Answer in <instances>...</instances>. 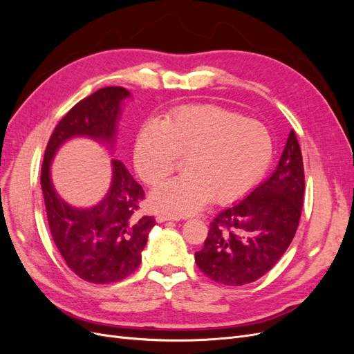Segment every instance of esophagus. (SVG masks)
<instances>
[{"instance_id": "esophagus-1", "label": "esophagus", "mask_w": 354, "mask_h": 354, "mask_svg": "<svg viewBox=\"0 0 354 354\" xmlns=\"http://www.w3.org/2000/svg\"><path fill=\"white\" fill-rule=\"evenodd\" d=\"M169 220H177V217H171V216H165V214H159V216H156V221L158 223H165V221H169Z\"/></svg>"}]
</instances>
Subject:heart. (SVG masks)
Masks as SVG:
<instances>
[{"mask_svg":"<svg viewBox=\"0 0 354 354\" xmlns=\"http://www.w3.org/2000/svg\"><path fill=\"white\" fill-rule=\"evenodd\" d=\"M273 155L272 136L255 120L214 104L187 106L149 121L134 142V168L146 185L159 186L183 160L180 178L155 189L149 202L160 212L187 216L209 198H238L259 180Z\"/></svg>","mask_w":354,"mask_h":354,"instance_id":"1","label":"heart"}]
</instances>
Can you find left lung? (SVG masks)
Listing matches in <instances>:
<instances>
[{"label": "left lung", "mask_w": 354, "mask_h": 354, "mask_svg": "<svg viewBox=\"0 0 354 354\" xmlns=\"http://www.w3.org/2000/svg\"><path fill=\"white\" fill-rule=\"evenodd\" d=\"M303 198V156L291 131L270 177L209 224L203 248L195 254L199 269L209 279L230 286L260 279L291 245Z\"/></svg>", "instance_id": "left-lung-1"}]
</instances>
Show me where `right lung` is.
<instances>
[{"label":"right lung","mask_w":354,"mask_h":354,"mask_svg":"<svg viewBox=\"0 0 354 354\" xmlns=\"http://www.w3.org/2000/svg\"><path fill=\"white\" fill-rule=\"evenodd\" d=\"M131 94L122 87H104L81 100L53 131L41 169V189L53 241L69 269L91 283H111L131 274L142 261L153 217H137L142 186L118 159H111L108 194L95 205L78 208L57 194L51 164L59 149L77 137L91 138L113 153L124 102Z\"/></svg>","instance_id":"add662e5"}]
</instances>
